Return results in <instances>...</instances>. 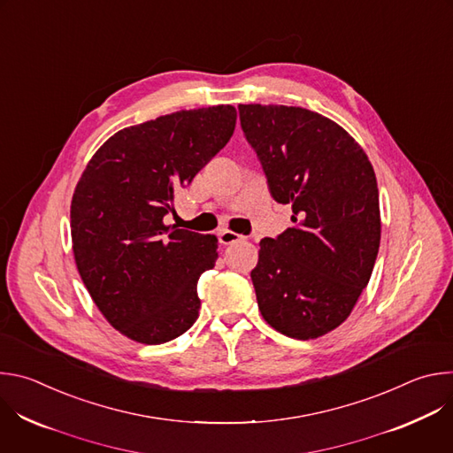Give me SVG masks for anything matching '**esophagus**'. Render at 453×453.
Masks as SVG:
<instances>
[{
	"label": "esophagus",
	"instance_id": "obj_1",
	"mask_svg": "<svg viewBox=\"0 0 453 453\" xmlns=\"http://www.w3.org/2000/svg\"><path fill=\"white\" fill-rule=\"evenodd\" d=\"M219 240H220L222 245H231V243L245 240V236H242V234H238L234 231H229V229H222V231H219Z\"/></svg>",
	"mask_w": 453,
	"mask_h": 453
}]
</instances>
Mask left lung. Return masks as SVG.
I'll list each match as a JSON object with an SVG mask.
<instances>
[{
	"mask_svg": "<svg viewBox=\"0 0 453 453\" xmlns=\"http://www.w3.org/2000/svg\"><path fill=\"white\" fill-rule=\"evenodd\" d=\"M273 197L294 226L264 238L250 271L257 308L276 332L310 341L349 317L380 247L372 165L334 119L292 105H238Z\"/></svg>",
	"mask_w": 453,
	"mask_h": 453,
	"instance_id": "8db88e82",
	"label": "left lung"
}]
</instances>
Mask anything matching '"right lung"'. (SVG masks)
Wrapping results in <instances>:
<instances>
[{
  "instance_id": "add662e5",
  "label": "right lung",
  "mask_w": 453,
  "mask_h": 453,
  "mask_svg": "<svg viewBox=\"0 0 453 453\" xmlns=\"http://www.w3.org/2000/svg\"><path fill=\"white\" fill-rule=\"evenodd\" d=\"M233 105L177 111L125 127L89 159L72 199L79 274L109 325L127 339L163 344L199 317V276L219 240L165 224L188 186L231 140Z\"/></svg>"
}]
</instances>
